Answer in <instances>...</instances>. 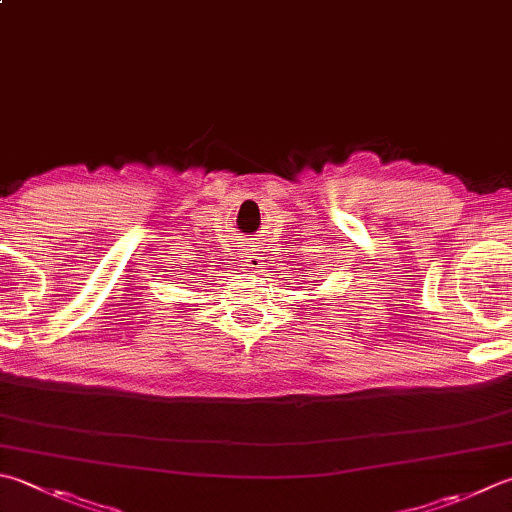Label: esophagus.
I'll return each instance as SVG.
<instances>
[{
  "label": "esophagus",
  "instance_id": "esophagus-1",
  "mask_svg": "<svg viewBox=\"0 0 512 512\" xmlns=\"http://www.w3.org/2000/svg\"><path fill=\"white\" fill-rule=\"evenodd\" d=\"M245 263L252 267V269H258V267L265 265V256L260 254V252H247L245 254Z\"/></svg>",
  "mask_w": 512,
  "mask_h": 512
}]
</instances>
